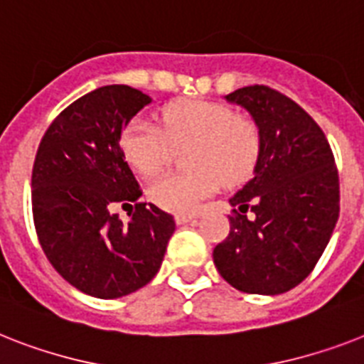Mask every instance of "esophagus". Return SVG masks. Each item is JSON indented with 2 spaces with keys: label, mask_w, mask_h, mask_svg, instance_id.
<instances>
[{
  "label": "esophagus",
  "mask_w": 364,
  "mask_h": 364,
  "mask_svg": "<svg viewBox=\"0 0 364 364\" xmlns=\"http://www.w3.org/2000/svg\"><path fill=\"white\" fill-rule=\"evenodd\" d=\"M196 215H176V223L177 224H187V223H194L196 220Z\"/></svg>",
  "instance_id": "1"
}]
</instances>
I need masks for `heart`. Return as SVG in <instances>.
Instances as JSON below:
<instances>
[{"instance_id":"obj_1","label":"heart","mask_w":364,"mask_h":364,"mask_svg":"<svg viewBox=\"0 0 364 364\" xmlns=\"http://www.w3.org/2000/svg\"><path fill=\"white\" fill-rule=\"evenodd\" d=\"M162 125L138 117L123 136L127 161L151 177L166 168L176 149L194 146L188 164L194 172L166 173L149 187V200L170 213H194L217 194L223 183H239L252 173L259 134L252 121L209 100H185L162 112Z\"/></svg>"}]
</instances>
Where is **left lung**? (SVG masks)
I'll list each match as a JSON object with an SVG mask.
<instances>
[{
    "label": "left lung",
    "instance_id": "1",
    "mask_svg": "<svg viewBox=\"0 0 364 364\" xmlns=\"http://www.w3.org/2000/svg\"><path fill=\"white\" fill-rule=\"evenodd\" d=\"M224 99L250 114L259 153L252 179L230 198L235 217L213 262L239 291L284 294L309 277L338 220L335 156L318 123L279 91L249 85Z\"/></svg>",
    "mask_w": 364,
    "mask_h": 364
}]
</instances>
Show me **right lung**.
I'll use <instances>...</instances> for the list:
<instances>
[{"label": "right lung", "instance_id": "add662e5", "mask_svg": "<svg viewBox=\"0 0 364 364\" xmlns=\"http://www.w3.org/2000/svg\"><path fill=\"white\" fill-rule=\"evenodd\" d=\"M151 97L105 85L67 106L44 132L31 176L38 241L54 269L76 289L117 299L159 273L176 220L153 203H136L129 223L114 203L141 192L121 149V136Z\"/></svg>", "mask_w": 364, "mask_h": 364}]
</instances>
